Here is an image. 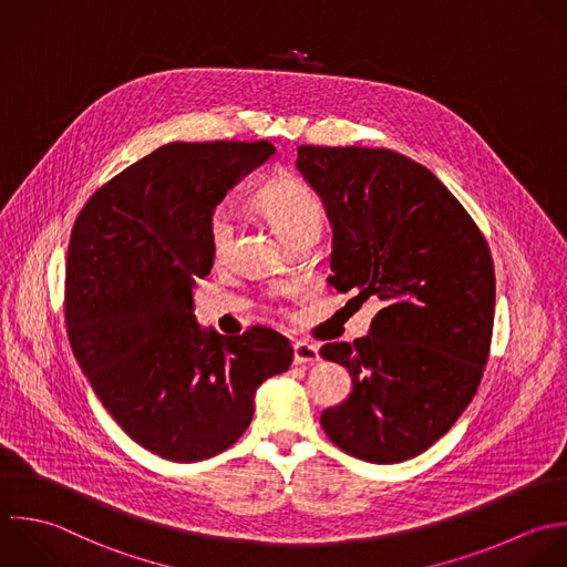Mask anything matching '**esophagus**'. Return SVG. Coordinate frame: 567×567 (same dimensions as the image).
<instances>
[{"label":"esophagus","instance_id":"obj_1","mask_svg":"<svg viewBox=\"0 0 567 567\" xmlns=\"http://www.w3.org/2000/svg\"><path fill=\"white\" fill-rule=\"evenodd\" d=\"M293 362L296 364H316V362H320L318 347H313L309 342H296L293 344Z\"/></svg>","mask_w":567,"mask_h":567}]
</instances>
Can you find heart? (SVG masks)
I'll return each mask as SVG.
<instances>
[{"instance_id":"b5f03b06","label":"heart","mask_w":567,"mask_h":567,"mask_svg":"<svg viewBox=\"0 0 567 567\" xmlns=\"http://www.w3.org/2000/svg\"><path fill=\"white\" fill-rule=\"evenodd\" d=\"M254 209L291 245L305 234L322 231L324 209L320 198L298 178H271L254 196ZM234 243V220L227 212H216L209 218V245L216 258L229 254Z\"/></svg>"}]
</instances>
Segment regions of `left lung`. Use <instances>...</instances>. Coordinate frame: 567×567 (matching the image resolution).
Here are the masks:
<instances>
[{"label":"left lung","mask_w":567,"mask_h":567,"mask_svg":"<svg viewBox=\"0 0 567 567\" xmlns=\"http://www.w3.org/2000/svg\"><path fill=\"white\" fill-rule=\"evenodd\" d=\"M296 165L333 227L329 285L382 302L369 336L320 349L353 382L320 424L358 460L406 462L451 431L482 382L495 320L488 243L431 169L393 150L300 145Z\"/></svg>","instance_id":"1"}]
</instances>
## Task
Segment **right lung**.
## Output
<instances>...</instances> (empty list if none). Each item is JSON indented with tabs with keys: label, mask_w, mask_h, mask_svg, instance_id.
Here are the masks:
<instances>
[{
	"label": "right lung",
	"mask_w": 567,
	"mask_h": 567,
	"mask_svg": "<svg viewBox=\"0 0 567 567\" xmlns=\"http://www.w3.org/2000/svg\"><path fill=\"white\" fill-rule=\"evenodd\" d=\"M274 152L269 141L167 143L96 189L72 227L70 347L112 420L163 460L229 449L258 386L293 360L274 329L220 336L194 316L196 278L214 267L209 218Z\"/></svg>",
	"instance_id": "1"
}]
</instances>
